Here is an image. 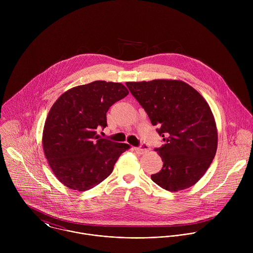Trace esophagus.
I'll list each match as a JSON object with an SVG mask.
<instances>
[{
  "mask_svg": "<svg viewBox=\"0 0 253 253\" xmlns=\"http://www.w3.org/2000/svg\"><path fill=\"white\" fill-rule=\"evenodd\" d=\"M134 150H135V152L138 153V154H144V153L149 151V146L144 144V143H142V144L140 145V147H135Z\"/></svg>",
  "mask_w": 253,
  "mask_h": 253,
  "instance_id": "esophagus-1",
  "label": "esophagus"
}]
</instances>
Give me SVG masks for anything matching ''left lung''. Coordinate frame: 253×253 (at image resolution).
<instances>
[{
  "label": "left lung",
  "instance_id": "1",
  "mask_svg": "<svg viewBox=\"0 0 253 253\" xmlns=\"http://www.w3.org/2000/svg\"><path fill=\"white\" fill-rule=\"evenodd\" d=\"M166 142L156 148L163 169L151 178L163 189L176 192L200 180L214 159L217 128L205 98L176 80L126 83Z\"/></svg>",
  "mask_w": 253,
  "mask_h": 253
}]
</instances>
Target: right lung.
Segmentation results:
<instances>
[{
	"label": "right lung",
	"instance_id": "right-lung-1",
	"mask_svg": "<svg viewBox=\"0 0 253 253\" xmlns=\"http://www.w3.org/2000/svg\"><path fill=\"white\" fill-rule=\"evenodd\" d=\"M128 94L120 83L95 81L64 92L52 105L42 131V148L49 167L63 185L89 190L112 173L129 145L96 135L107 126L106 113Z\"/></svg>",
	"mask_w": 253,
	"mask_h": 253
}]
</instances>
